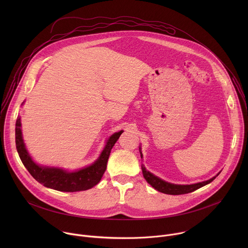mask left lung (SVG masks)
I'll return each instance as SVG.
<instances>
[{
	"instance_id": "left-lung-1",
	"label": "left lung",
	"mask_w": 248,
	"mask_h": 248,
	"mask_svg": "<svg viewBox=\"0 0 248 248\" xmlns=\"http://www.w3.org/2000/svg\"><path fill=\"white\" fill-rule=\"evenodd\" d=\"M141 154V153H140ZM142 157V155H141ZM141 169H142V172H143V176L145 178V180L147 181V183L149 185H151L155 189H157L160 192L166 193V194H170V195H180V194H186L192 191H195L196 189L210 184L211 182H213L216 176L212 178L206 182H202V183H198L195 185H189V186H179V185H172L170 183H167L165 181H162L161 179L157 178L156 175L152 174L151 172H149L148 170H146L145 167L141 166Z\"/></svg>"
}]
</instances>
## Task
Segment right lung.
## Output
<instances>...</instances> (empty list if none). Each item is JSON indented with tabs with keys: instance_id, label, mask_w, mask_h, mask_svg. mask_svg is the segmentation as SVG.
<instances>
[{
	"instance_id": "1",
	"label": "right lung",
	"mask_w": 248,
	"mask_h": 248,
	"mask_svg": "<svg viewBox=\"0 0 248 248\" xmlns=\"http://www.w3.org/2000/svg\"><path fill=\"white\" fill-rule=\"evenodd\" d=\"M20 118L16 123V145L19 158L29 173L44 186L64 192H76L87 190L95 186L102 179L107 168V162L111 150L123 130L114 133L108 140L99 159L89 167L77 171H65L56 168H42L35 164L27 153L20 129Z\"/></svg>"
}]
</instances>
